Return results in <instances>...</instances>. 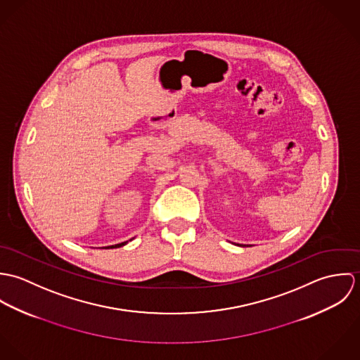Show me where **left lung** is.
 <instances>
[{
	"mask_svg": "<svg viewBox=\"0 0 360 360\" xmlns=\"http://www.w3.org/2000/svg\"><path fill=\"white\" fill-rule=\"evenodd\" d=\"M237 245H238V247H245V245H241V244H237Z\"/></svg>",
	"mask_w": 360,
	"mask_h": 360,
	"instance_id": "8db88e82",
	"label": "left lung"
}]
</instances>
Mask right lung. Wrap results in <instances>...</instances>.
<instances>
[{
	"mask_svg": "<svg viewBox=\"0 0 360 360\" xmlns=\"http://www.w3.org/2000/svg\"><path fill=\"white\" fill-rule=\"evenodd\" d=\"M133 240V238H131ZM131 240H129V241H131ZM129 241H124V243H120V244H115V245H109V247H103L105 250H112V248H120V247H123V245H126Z\"/></svg>",
	"mask_w": 360,
	"mask_h": 360,
	"instance_id": "add662e5",
	"label": "right lung"
}]
</instances>
